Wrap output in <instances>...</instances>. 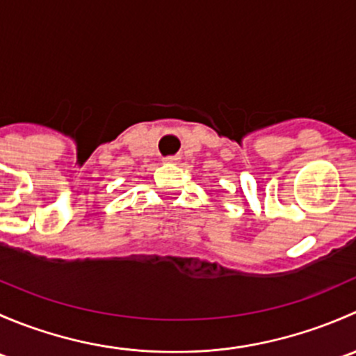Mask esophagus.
Segmentation results:
<instances>
[{
  "label": "esophagus",
  "instance_id": "34e87169",
  "mask_svg": "<svg viewBox=\"0 0 356 356\" xmlns=\"http://www.w3.org/2000/svg\"><path fill=\"white\" fill-rule=\"evenodd\" d=\"M163 161H165V163H179V161H181V156H177V155L165 156Z\"/></svg>",
  "mask_w": 356,
  "mask_h": 356
}]
</instances>
